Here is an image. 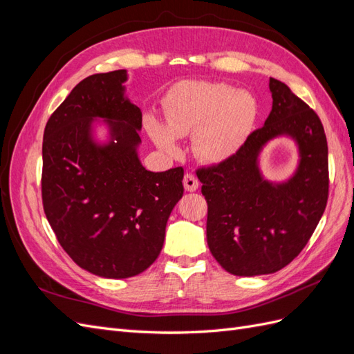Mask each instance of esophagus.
I'll return each instance as SVG.
<instances>
[{"label":"esophagus","instance_id":"esophagus-1","mask_svg":"<svg viewBox=\"0 0 354 354\" xmlns=\"http://www.w3.org/2000/svg\"><path fill=\"white\" fill-rule=\"evenodd\" d=\"M183 186H185V189H186L187 192H195V190H198V187H199V181H198V178H196L194 174L187 173V174L185 176V178H183Z\"/></svg>","mask_w":354,"mask_h":354}]
</instances>
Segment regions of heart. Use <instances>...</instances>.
Here are the masks:
<instances>
[{
	"mask_svg": "<svg viewBox=\"0 0 354 354\" xmlns=\"http://www.w3.org/2000/svg\"><path fill=\"white\" fill-rule=\"evenodd\" d=\"M259 103L250 91L223 82L189 81L169 94L165 125L146 120L147 133L168 155L178 152L176 137L194 134V151L207 162L221 164L238 155L251 136Z\"/></svg>",
	"mask_w": 354,
	"mask_h": 354,
	"instance_id": "heart-1",
	"label": "heart"
}]
</instances>
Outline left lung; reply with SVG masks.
I'll use <instances>...</instances> for the list:
<instances>
[{
	"label": "left lung",
	"mask_w": 354,
	"mask_h": 354,
	"mask_svg": "<svg viewBox=\"0 0 354 354\" xmlns=\"http://www.w3.org/2000/svg\"><path fill=\"white\" fill-rule=\"evenodd\" d=\"M272 111L229 160L198 169L208 203L207 242L214 259L234 276L269 274L291 263L312 236L328 201V143L313 109L288 85L270 78ZM277 136L299 149L291 178L267 180L259 155Z\"/></svg>",
	"instance_id": "obj_1"
}]
</instances>
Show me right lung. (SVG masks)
Here are the masks:
<instances>
[{
    "mask_svg": "<svg viewBox=\"0 0 354 354\" xmlns=\"http://www.w3.org/2000/svg\"><path fill=\"white\" fill-rule=\"evenodd\" d=\"M125 69L75 85L50 116L42 142V205L62 248L106 279L145 272L162 250L183 196L181 167L147 171L138 158L142 111L125 95ZM109 128L100 142L95 121Z\"/></svg>",
    "mask_w": 354,
    "mask_h": 354,
    "instance_id": "obj_1",
    "label": "right lung"
}]
</instances>
